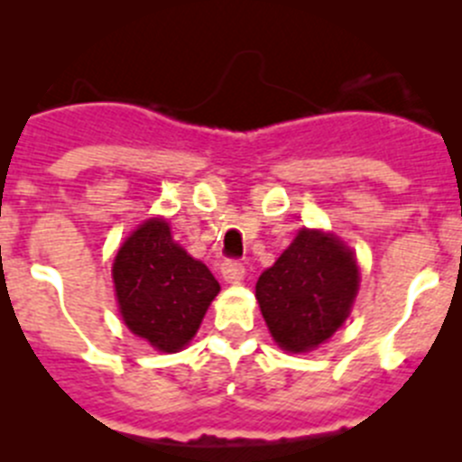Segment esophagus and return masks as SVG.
Wrapping results in <instances>:
<instances>
[{
  "label": "esophagus",
  "mask_w": 462,
  "mask_h": 462,
  "mask_svg": "<svg viewBox=\"0 0 462 462\" xmlns=\"http://www.w3.org/2000/svg\"><path fill=\"white\" fill-rule=\"evenodd\" d=\"M222 277H224V282H228V283H240L245 277V265L240 263V261H234V259L224 261Z\"/></svg>",
  "instance_id": "esophagus-1"
}]
</instances>
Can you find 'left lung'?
I'll return each instance as SVG.
<instances>
[{
    "instance_id": "8db88e82",
    "label": "left lung",
    "mask_w": 462,
    "mask_h": 462,
    "mask_svg": "<svg viewBox=\"0 0 462 462\" xmlns=\"http://www.w3.org/2000/svg\"><path fill=\"white\" fill-rule=\"evenodd\" d=\"M359 286L353 252L332 234L302 228L256 282V300L279 348L307 353L348 319Z\"/></svg>"
}]
</instances>
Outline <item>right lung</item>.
Segmentation results:
<instances>
[{"mask_svg": "<svg viewBox=\"0 0 462 462\" xmlns=\"http://www.w3.org/2000/svg\"><path fill=\"white\" fill-rule=\"evenodd\" d=\"M112 277L130 332L162 353L183 350L192 341L219 293L213 273L173 243L162 217L146 219L121 245Z\"/></svg>", "mask_w": 462, "mask_h": 462, "instance_id": "obj_1", "label": "right lung"}]
</instances>
